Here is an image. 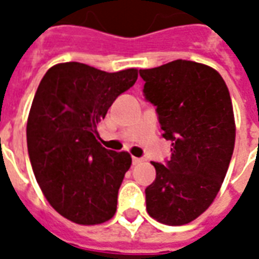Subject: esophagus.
<instances>
[{
  "label": "esophagus",
  "instance_id": "1",
  "mask_svg": "<svg viewBox=\"0 0 259 259\" xmlns=\"http://www.w3.org/2000/svg\"><path fill=\"white\" fill-rule=\"evenodd\" d=\"M132 161H133V165H138V164H141V162H144L145 160H144V158H140V157H133L132 158Z\"/></svg>",
  "mask_w": 259,
  "mask_h": 259
}]
</instances>
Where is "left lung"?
<instances>
[{
  "label": "left lung",
  "instance_id": "1",
  "mask_svg": "<svg viewBox=\"0 0 259 259\" xmlns=\"http://www.w3.org/2000/svg\"><path fill=\"white\" fill-rule=\"evenodd\" d=\"M144 94L157 106L162 137L172 141L166 165L152 162L156 180L145 189L146 211L162 225L200 217L225 180L235 144L229 89L212 67L173 60L140 70Z\"/></svg>",
  "mask_w": 259,
  "mask_h": 259
}]
</instances>
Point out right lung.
<instances>
[{
	"label": "right lung",
	"instance_id": "obj_1",
	"mask_svg": "<svg viewBox=\"0 0 259 259\" xmlns=\"http://www.w3.org/2000/svg\"><path fill=\"white\" fill-rule=\"evenodd\" d=\"M137 78V68L106 72L68 62L51 67L38 84L26 123L28 153L46 199L68 221L101 225L117 211L132 156L103 148L97 126Z\"/></svg>",
	"mask_w": 259,
	"mask_h": 259
}]
</instances>
